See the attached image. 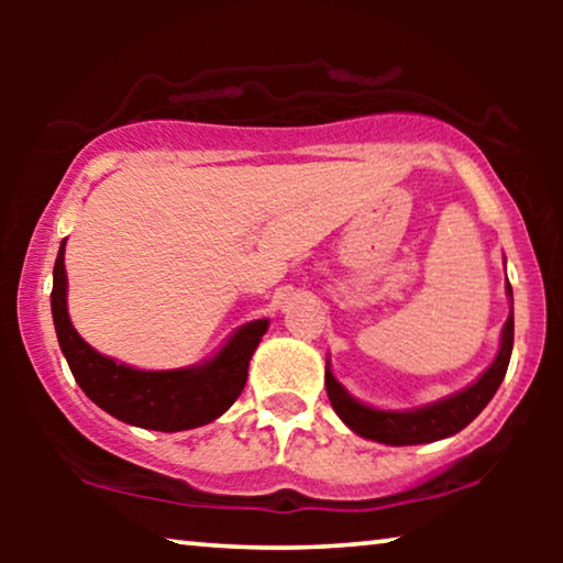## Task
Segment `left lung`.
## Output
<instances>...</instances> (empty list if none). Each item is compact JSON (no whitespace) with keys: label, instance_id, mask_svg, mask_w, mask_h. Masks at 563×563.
Returning a JSON list of instances; mask_svg holds the SVG:
<instances>
[{"label":"left lung","instance_id":"obj_1","mask_svg":"<svg viewBox=\"0 0 563 563\" xmlns=\"http://www.w3.org/2000/svg\"><path fill=\"white\" fill-rule=\"evenodd\" d=\"M507 297L512 299V287L507 284ZM512 338H515V320L512 312L503 325V335H499V351L492 364L487 366L479 379L468 384L466 389L449 395L435 402L412 407V410H379V407L358 402L356 397L349 395V389L335 379L330 372V361H325V389L330 397V405L338 418L349 426L353 433L368 441L384 443V445H420L433 443L441 438L456 435L464 430L503 384L507 374V364L512 356Z\"/></svg>","mask_w":563,"mask_h":563}]
</instances>
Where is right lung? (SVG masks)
<instances>
[{"label":"right lung","instance_id":"add662e5","mask_svg":"<svg viewBox=\"0 0 563 563\" xmlns=\"http://www.w3.org/2000/svg\"><path fill=\"white\" fill-rule=\"evenodd\" d=\"M66 241L60 243L56 266H53L51 310L56 325L58 345L64 351L74 379L91 402L128 426L179 433L218 420L235 402L249 379L253 351L268 330V320H251L228 338L212 358L197 366L145 372L120 364L91 349L76 333L68 318L66 295Z\"/></svg>","mask_w":563,"mask_h":563}]
</instances>
